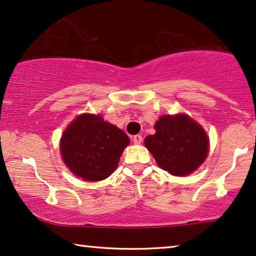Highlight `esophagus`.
Returning a JSON list of instances; mask_svg holds the SVG:
<instances>
[{"label": "esophagus", "mask_w": 256, "mask_h": 256, "mask_svg": "<svg viewBox=\"0 0 256 256\" xmlns=\"http://www.w3.org/2000/svg\"><path fill=\"white\" fill-rule=\"evenodd\" d=\"M133 144H140L141 142H142V136H141L140 134H136V136H133Z\"/></svg>", "instance_id": "34e87169"}]
</instances>
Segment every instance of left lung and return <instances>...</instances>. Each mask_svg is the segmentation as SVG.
Returning a JSON list of instances; mask_svg holds the SVG:
<instances>
[{
    "mask_svg": "<svg viewBox=\"0 0 256 256\" xmlns=\"http://www.w3.org/2000/svg\"><path fill=\"white\" fill-rule=\"evenodd\" d=\"M154 128L155 134L146 136L144 146L161 169L174 176H188L207 158V133L188 115L161 116Z\"/></svg>",
    "mask_w": 256,
    "mask_h": 256,
    "instance_id": "obj_1",
    "label": "left lung"
}]
</instances>
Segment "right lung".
Listing matches in <instances>:
<instances>
[{
	"mask_svg": "<svg viewBox=\"0 0 256 256\" xmlns=\"http://www.w3.org/2000/svg\"><path fill=\"white\" fill-rule=\"evenodd\" d=\"M130 138L100 115L82 114L68 125L60 138L63 162L76 176L100 182L116 170Z\"/></svg>",
	"mask_w": 256,
	"mask_h": 256,
	"instance_id": "add662e5",
	"label": "right lung"
}]
</instances>
